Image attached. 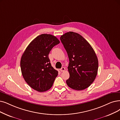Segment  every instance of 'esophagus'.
<instances>
[{
  "label": "esophagus",
  "instance_id": "esophagus-1",
  "mask_svg": "<svg viewBox=\"0 0 120 120\" xmlns=\"http://www.w3.org/2000/svg\"><path fill=\"white\" fill-rule=\"evenodd\" d=\"M65 70V68H64V67H62V68L60 69V71L61 72H64Z\"/></svg>",
  "mask_w": 120,
  "mask_h": 120
}]
</instances>
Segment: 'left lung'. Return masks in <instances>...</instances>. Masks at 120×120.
<instances>
[{"label": "left lung", "mask_w": 120, "mask_h": 120, "mask_svg": "<svg viewBox=\"0 0 120 120\" xmlns=\"http://www.w3.org/2000/svg\"><path fill=\"white\" fill-rule=\"evenodd\" d=\"M68 53L69 78L66 82L69 87L81 90L88 88L98 74L97 56L89 43L81 35L68 32L60 37Z\"/></svg>", "instance_id": "1"}]
</instances>
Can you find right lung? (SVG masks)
<instances>
[{"mask_svg": "<svg viewBox=\"0 0 120 120\" xmlns=\"http://www.w3.org/2000/svg\"><path fill=\"white\" fill-rule=\"evenodd\" d=\"M60 41L54 35L42 34L28 45L22 56L20 65L22 75L27 84L38 92L49 90L58 75L51 65L49 52Z\"/></svg>", "mask_w": 120, "mask_h": 120, "instance_id": "obj_1", "label": "right lung"}]
</instances>
